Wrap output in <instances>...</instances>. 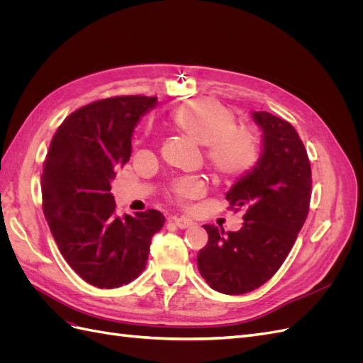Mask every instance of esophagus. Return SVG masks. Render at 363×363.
I'll use <instances>...</instances> for the list:
<instances>
[{"instance_id":"esophagus-1","label":"esophagus","mask_w":363,"mask_h":363,"mask_svg":"<svg viewBox=\"0 0 363 363\" xmlns=\"http://www.w3.org/2000/svg\"><path fill=\"white\" fill-rule=\"evenodd\" d=\"M172 223H174L175 227H179V228H182V230H184V228H188V227L192 225L191 219L183 218V216H182V218H172Z\"/></svg>"}]
</instances>
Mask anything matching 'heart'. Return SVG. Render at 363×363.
<instances>
[{"label":"heart","instance_id":"heart-1","mask_svg":"<svg viewBox=\"0 0 363 363\" xmlns=\"http://www.w3.org/2000/svg\"><path fill=\"white\" fill-rule=\"evenodd\" d=\"M169 124L180 133L204 147V156L219 179L236 182L247 177L262 157V142L257 131L236 124L233 108L213 98L183 103L168 113ZM179 203L195 200L206 192L201 179L188 175L175 180L169 189Z\"/></svg>","mask_w":363,"mask_h":363}]
</instances>
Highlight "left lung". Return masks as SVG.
<instances>
[{
	"label": "left lung",
	"mask_w": 363,
	"mask_h": 363,
	"mask_svg": "<svg viewBox=\"0 0 363 363\" xmlns=\"http://www.w3.org/2000/svg\"><path fill=\"white\" fill-rule=\"evenodd\" d=\"M252 118L263 130V155L225 195L232 211H245L244 227L224 233L204 225L208 242L196 257L208 286L227 295L255 291L279 271L311 206V162L296 130L268 112Z\"/></svg>",
	"instance_id": "left-lung-1"
}]
</instances>
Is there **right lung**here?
I'll use <instances>...</instances> for the list:
<instances>
[{
    "label": "right lung",
    "mask_w": 363,
    "mask_h": 363,
    "mask_svg": "<svg viewBox=\"0 0 363 363\" xmlns=\"http://www.w3.org/2000/svg\"><path fill=\"white\" fill-rule=\"evenodd\" d=\"M157 96L121 95L65 118L42 172V208L68 265L92 286L119 288L145 269L164 216L155 208L116 215L111 182L131 155V133Z\"/></svg>",
    "instance_id": "right-lung-1"
}]
</instances>
